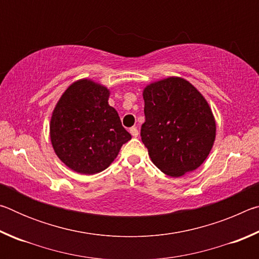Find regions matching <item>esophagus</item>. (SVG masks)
I'll list each match as a JSON object with an SVG mask.
<instances>
[{"mask_svg":"<svg viewBox=\"0 0 259 259\" xmlns=\"http://www.w3.org/2000/svg\"><path fill=\"white\" fill-rule=\"evenodd\" d=\"M130 134L133 135V137H137V136L139 135L138 129L136 128V126H133V128H130Z\"/></svg>","mask_w":259,"mask_h":259,"instance_id":"esophagus-1","label":"esophagus"}]
</instances>
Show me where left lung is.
<instances>
[{
  "label": "left lung",
  "instance_id": "8db88e82",
  "mask_svg": "<svg viewBox=\"0 0 259 259\" xmlns=\"http://www.w3.org/2000/svg\"><path fill=\"white\" fill-rule=\"evenodd\" d=\"M143 98L140 136L153 163L174 178L198 169L216 138V121L202 94L185 78L170 76L146 85Z\"/></svg>",
  "mask_w": 259,
  "mask_h": 259
}]
</instances>
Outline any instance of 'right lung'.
Segmentation results:
<instances>
[{
  "instance_id": "add662e5",
  "label": "right lung",
  "mask_w": 259,
  "mask_h": 259,
  "mask_svg": "<svg viewBox=\"0 0 259 259\" xmlns=\"http://www.w3.org/2000/svg\"><path fill=\"white\" fill-rule=\"evenodd\" d=\"M109 90L89 78L73 82L56 104L50 139L56 155L69 169L95 175L108 168L131 135L108 105Z\"/></svg>"
}]
</instances>
